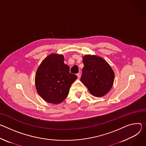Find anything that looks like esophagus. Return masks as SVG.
I'll use <instances>...</instances> for the list:
<instances>
[{
	"mask_svg": "<svg viewBox=\"0 0 146 146\" xmlns=\"http://www.w3.org/2000/svg\"><path fill=\"white\" fill-rule=\"evenodd\" d=\"M76 75H77V76H78V78H80V76H81V74H80V73H78V74H76Z\"/></svg>",
	"mask_w": 146,
	"mask_h": 146,
	"instance_id": "obj_1",
	"label": "esophagus"
}]
</instances>
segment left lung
Returning a JSON list of instances; mask_svg holds the SVG:
<instances>
[{
  "label": "left lung",
  "instance_id": "1",
  "mask_svg": "<svg viewBox=\"0 0 146 146\" xmlns=\"http://www.w3.org/2000/svg\"><path fill=\"white\" fill-rule=\"evenodd\" d=\"M83 63L81 82L92 95L102 97L106 94L114 80V72L110 65L103 58L90 55L83 57Z\"/></svg>",
  "mask_w": 146,
  "mask_h": 146
}]
</instances>
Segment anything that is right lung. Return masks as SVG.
Wrapping results in <instances>:
<instances>
[{
    "label": "right lung",
    "mask_w": 146,
    "mask_h": 146,
    "mask_svg": "<svg viewBox=\"0 0 146 146\" xmlns=\"http://www.w3.org/2000/svg\"><path fill=\"white\" fill-rule=\"evenodd\" d=\"M77 76L70 72V67L64 63V56L52 54L40 64L35 75L38 94L48 103L59 104L66 99Z\"/></svg>",
    "instance_id": "1"
}]
</instances>
